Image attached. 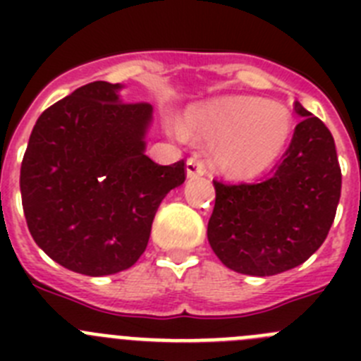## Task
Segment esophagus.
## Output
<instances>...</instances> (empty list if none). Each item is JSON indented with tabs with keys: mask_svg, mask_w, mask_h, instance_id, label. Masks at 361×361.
<instances>
[{
	"mask_svg": "<svg viewBox=\"0 0 361 361\" xmlns=\"http://www.w3.org/2000/svg\"><path fill=\"white\" fill-rule=\"evenodd\" d=\"M186 173H188V177H200V175L206 173V166H204L202 159H199V157L188 159Z\"/></svg>",
	"mask_w": 361,
	"mask_h": 361,
	"instance_id": "esophagus-1",
	"label": "esophagus"
}]
</instances>
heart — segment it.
<instances>
[{
    "label": "heart",
    "instance_id": "heart-1",
    "mask_svg": "<svg viewBox=\"0 0 361 361\" xmlns=\"http://www.w3.org/2000/svg\"><path fill=\"white\" fill-rule=\"evenodd\" d=\"M293 132L291 111L279 103L257 97H233L193 108L184 116V130L213 142V159L220 170L235 177H253L282 155Z\"/></svg>",
    "mask_w": 361,
    "mask_h": 361
}]
</instances>
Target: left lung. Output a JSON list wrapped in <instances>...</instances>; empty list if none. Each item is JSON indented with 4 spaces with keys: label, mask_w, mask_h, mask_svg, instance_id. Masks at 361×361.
I'll list each match as a JSON object with an SVG mask.
<instances>
[{
    "label": "left lung",
    "mask_w": 361,
    "mask_h": 361,
    "mask_svg": "<svg viewBox=\"0 0 361 361\" xmlns=\"http://www.w3.org/2000/svg\"><path fill=\"white\" fill-rule=\"evenodd\" d=\"M302 119L276 170L260 183L215 184L208 240L220 262L253 276L304 264L327 238L342 193L329 128L295 103Z\"/></svg>",
    "instance_id": "8db88e82"
}]
</instances>
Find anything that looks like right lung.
I'll list each match as a JSON object with an SVG mask.
<instances>
[{"instance_id": "obj_1", "label": "right lung", "mask_w": 361, "mask_h": 361, "mask_svg": "<svg viewBox=\"0 0 361 361\" xmlns=\"http://www.w3.org/2000/svg\"><path fill=\"white\" fill-rule=\"evenodd\" d=\"M121 85L94 81L43 111L28 139L19 188L28 231L81 275L128 269L148 245L153 216L186 178L145 153L152 104L123 103Z\"/></svg>"}]
</instances>
